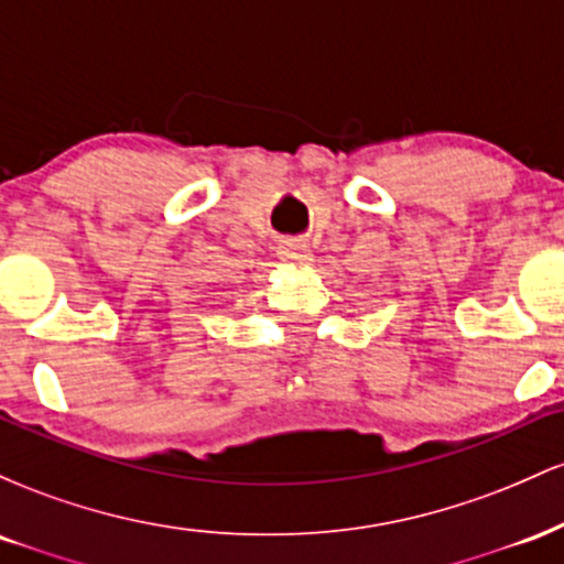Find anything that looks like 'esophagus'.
Wrapping results in <instances>:
<instances>
[{"label":"esophagus","instance_id":"obj_1","mask_svg":"<svg viewBox=\"0 0 564 564\" xmlns=\"http://www.w3.org/2000/svg\"><path fill=\"white\" fill-rule=\"evenodd\" d=\"M278 257L289 264H304L310 260V246L302 241H283L278 246Z\"/></svg>","mask_w":564,"mask_h":564}]
</instances>
